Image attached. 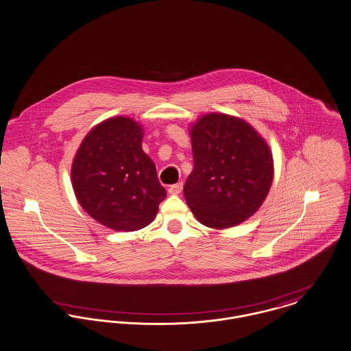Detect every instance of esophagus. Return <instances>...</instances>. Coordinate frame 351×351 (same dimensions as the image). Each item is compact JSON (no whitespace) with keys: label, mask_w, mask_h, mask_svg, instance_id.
<instances>
[{"label":"esophagus","mask_w":351,"mask_h":351,"mask_svg":"<svg viewBox=\"0 0 351 351\" xmlns=\"http://www.w3.org/2000/svg\"><path fill=\"white\" fill-rule=\"evenodd\" d=\"M182 189H183V183H178V184H172V186H169L168 192H169L171 195H179V193L182 192Z\"/></svg>","instance_id":"esophagus-1"}]
</instances>
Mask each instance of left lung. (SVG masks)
Masks as SVG:
<instances>
[{"label":"left lung","instance_id":"8db88e82","mask_svg":"<svg viewBox=\"0 0 351 351\" xmlns=\"http://www.w3.org/2000/svg\"><path fill=\"white\" fill-rule=\"evenodd\" d=\"M193 169L184 184L192 214L214 230L254 215L270 192L274 159L262 135L245 120L210 112L189 124Z\"/></svg>","mask_w":351,"mask_h":351}]
</instances>
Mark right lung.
Returning a JSON list of instances; mask_svg holds the SVG:
<instances>
[{"mask_svg":"<svg viewBox=\"0 0 351 351\" xmlns=\"http://www.w3.org/2000/svg\"><path fill=\"white\" fill-rule=\"evenodd\" d=\"M143 136V125L132 117H109L82 138L72 162L79 204L114 231L148 226L167 196L155 162L141 148Z\"/></svg>","mask_w":351,"mask_h":351,"instance_id":"right-lung-1","label":"right lung"}]
</instances>
